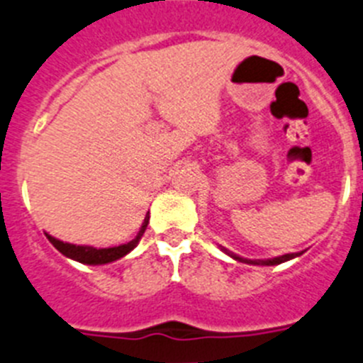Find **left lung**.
<instances>
[{"label": "left lung", "mask_w": 363, "mask_h": 363, "mask_svg": "<svg viewBox=\"0 0 363 363\" xmlns=\"http://www.w3.org/2000/svg\"><path fill=\"white\" fill-rule=\"evenodd\" d=\"M222 250H223V252H225V254H229L231 258L238 259V262H242V263H250V265H267V267H270V265H279V263L289 262V259H294V258H297V256H301V254H303V252L283 254V256H277V258H272V259H245V258H240V256H236V254L229 252L228 249H222Z\"/></svg>", "instance_id": "8db88e82"}]
</instances>
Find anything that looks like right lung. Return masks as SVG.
I'll return each mask as SVG.
<instances>
[{"instance_id":"add662e5","label":"right lung","mask_w":363,"mask_h":363,"mask_svg":"<svg viewBox=\"0 0 363 363\" xmlns=\"http://www.w3.org/2000/svg\"><path fill=\"white\" fill-rule=\"evenodd\" d=\"M148 218L150 216H145L143 220V225H141L140 233L135 236L134 240H130L128 243H123V245H118V247H109V249H96V247H89V245H74V243H64L60 240L53 238L46 233V238L50 240L53 247H55L59 252H62L64 256L67 258L74 259V262H80V263H86V265H105V263H111V262H116V259L123 258L134 249L138 243H140L141 236H143L145 229L148 225Z\"/></svg>"}]
</instances>
